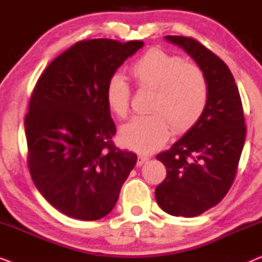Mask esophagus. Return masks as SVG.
Returning <instances> with one entry per match:
<instances>
[{"instance_id":"obj_1","label":"esophagus","mask_w":262,"mask_h":262,"mask_svg":"<svg viewBox=\"0 0 262 262\" xmlns=\"http://www.w3.org/2000/svg\"><path fill=\"white\" fill-rule=\"evenodd\" d=\"M149 160V156L146 155H139L138 156V160H137V166H142L143 163L146 162V161Z\"/></svg>"}]
</instances>
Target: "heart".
Listing matches in <instances>:
<instances>
[{
	"instance_id": "obj_1",
	"label": "heart",
	"mask_w": 262,
	"mask_h": 262,
	"mask_svg": "<svg viewBox=\"0 0 262 262\" xmlns=\"http://www.w3.org/2000/svg\"><path fill=\"white\" fill-rule=\"evenodd\" d=\"M139 89L152 91L150 114L132 118L120 130V139L127 148L150 152L166 143L169 126L174 134L191 128L206 107L209 85L204 71L181 57L150 49L139 56L128 69ZM130 89L120 76L107 82L105 99L108 110L125 118L130 110Z\"/></svg>"
}]
</instances>
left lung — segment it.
Wrapping results in <instances>:
<instances>
[{"mask_svg":"<svg viewBox=\"0 0 262 262\" xmlns=\"http://www.w3.org/2000/svg\"><path fill=\"white\" fill-rule=\"evenodd\" d=\"M205 74L209 96L196 121L169 150L156 156L167 177L156 187L161 209L171 216L195 217L224 198L237 171L246 125L238 88L220 57L191 37L167 35Z\"/></svg>","mask_w":262,"mask_h":262,"instance_id":"1","label":"left lung"}]
</instances>
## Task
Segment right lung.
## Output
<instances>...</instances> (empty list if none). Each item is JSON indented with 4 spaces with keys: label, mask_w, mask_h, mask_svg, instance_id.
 Instances as JSON below:
<instances>
[{
    "label": "right lung",
    "mask_w": 262,
    "mask_h": 262,
    "mask_svg": "<svg viewBox=\"0 0 262 262\" xmlns=\"http://www.w3.org/2000/svg\"><path fill=\"white\" fill-rule=\"evenodd\" d=\"M144 45L134 40L89 39L74 44L44 70L25 117L27 166L53 207L71 218L108 214L137 162L117 148L107 107V82Z\"/></svg>",
    "instance_id": "1"
}]
</instances>
